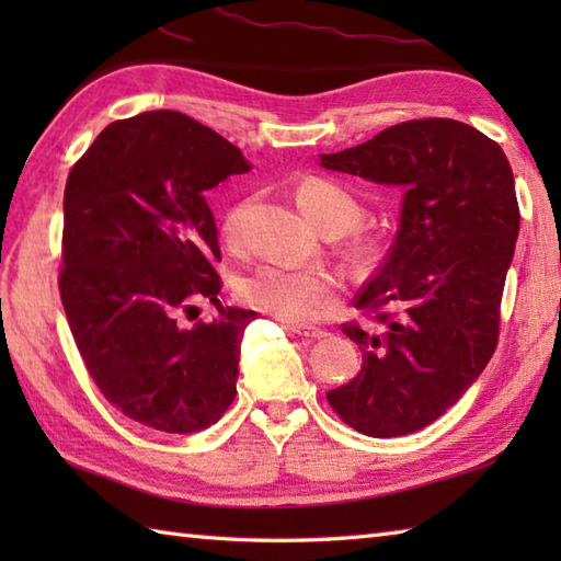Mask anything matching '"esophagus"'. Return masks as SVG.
Instances as JSON below:
<instances>
[{
	"label": "esophagus",
	"instance_id": "esophagus-1",
	"mask_svg": "<svg viewBox=\"0 0 561 561\" xmlns=\"http://www.w3.org/2000/svg\"><path fill=\"white\" fill-rule=\"evenodd\" d=\"M287 328H289L291 332H296V335H299V337H308V340H320V337H325V335H328L325 330L313 328V325H296V323H287Z\"/></svg>",
	"mask_w": 561,
	"mask_h": 561
}]
</instances>
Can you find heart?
<instances>
[{
    "instance_id": "obj_1",
    "label": "heart",
    "mask_w": 561,
    "mask_h": 561,
    "mask_svg": "<svg viewBox=\"0 0 561 561\" xmlns=\"http://www.w3.org/2000/svg\"><path fill=\"white\" fill-rule=\"evenodd\" d=\"M299 207L320 231L325 233H347L364 219V209L347 187L325 181V178H311L299 193ZM245 205L233 207L224 217L221 233L229 245L241 241V219ZM347 253L356 265H371L378 257V245L368 238H354L347 245ZM241 299L260 313L289 320V323H311L320 313L337 301L340 279L335 274L320 267H291L282 262H265L253 270L238 287Z\"/></svg>"
}]
</instances>
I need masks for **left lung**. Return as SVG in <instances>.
I'll use <instances>...</instances> for the list:
<instances>
[{"label": "left lung", "mask_w": 561, "mask_h": 561, "mask_svg": "<svg viewBox=\"0 0 561 561\" xmlns=\"http://www.w3.org/2000/svg\"><path fill=\"white\" fill-rule=\"evenodd\" d=\"M320 163L404 187L396 241L354 299L378 330L342 325L364 366L328 390V402L366 436L420 432L462 398L496 350L520 226L514 171L494 139L448 117L392 125L359 147L320 153Z\"/></svg>", "instance_id": "left-lung-1"}]
</instances>
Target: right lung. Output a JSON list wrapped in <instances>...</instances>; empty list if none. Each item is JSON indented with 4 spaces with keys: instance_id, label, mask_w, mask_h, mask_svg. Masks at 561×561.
I'll use <instances>...</instances> for the list:
<instances>
[{
    "instance_id": "1",
    "label": "right lung",
    "mask_w": 561,
    "mask_h": 561,
    "mask_svg": "<svg viewBox=\"0 0 561 561\" xmlns=\"http://www.w3.org/2000/svg\"><path fill=\"white\" fill-rule=\"evenodd\" d=\"M250 163L175 111L115 121L71 165L59 296L89 376L133 422L165 434L207 428L236 398L238 356L257 313L217 304L221 262L207 193Z\"/></svg>"
}]
</instances>
